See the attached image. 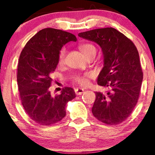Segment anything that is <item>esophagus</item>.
Instances as JSON below:
<instances>
[{"mask_svg": "<svg viewBox=\"0 0 155 155\" xmlns=\"http://www.w3.org/2000/svg\"><path fill=\"white\" fill-rule=\"evenodd\" d=\"M75 93L76 95H81L82 94H83V92L84 91V90L83 89V88H75Z\"/></svg>", "mask_w": 155, "mask_h": 155, "instance_id": "esophagus-1", "label": "esophagus"}]
</instances>
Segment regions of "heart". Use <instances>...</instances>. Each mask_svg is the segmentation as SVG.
Wrapping results in <instances>:
<instances>
[{"label":"heart","instance_id":"1","mask_svg":"<svg viewBox=\"0 0 155 155\" xmlns=\"http://www.w3.org/2000/svg\"><path fill=\"white\" fill-rule=\"evenodd\" d=\"M80 50L83 53L84 56H88L91 54H96V48L94 45L91 44H84L80 46ZM67 50L65 48H62L59 51L58 57V62L59 64H62L64 61L65 55ZM90 77L89 74H85L84 75H76L74 77V80L76 83L81 86H85L88 84V78Z\"/></svg>","mask_w":155,"mask_h":155}]
</instances>
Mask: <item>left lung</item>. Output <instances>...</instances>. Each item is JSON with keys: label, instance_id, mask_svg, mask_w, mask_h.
Masks as SVG:
<instances>
[{"label": "left lung", "instance_id": "8db88e82", "mask_svg": "<svg viewBox=\"0 0 155 155\" xmlns=\"http://www.w3.org/2000/svg\"><path fill=\"white\" fill-rule=\"evenodd\" d=\"M78 35L98 44L104 55V67L97 82L109 91L106 94L96 92L93 115L106 124H120L131 114L139 98L143 74L137 49L113 28L95 29Z\"/></svg>", "mask_w": 155, "mask_h": 155}]
</instances>
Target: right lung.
Segmentation results:
<instances>
[{"label": "right lung", "mask_w": 155, "mask_h": 155, "mask_svg": "<svg viewBox=\"0 0 155 155\" xmlns=\"http://www.w3.org/2000/svg\"><path fill=\"white\" fill-rule=\"evenodd\" d=\"M76 38L71 33L54 28L39 31L27 42L19 57L17 81L22 106L32 120L50 125L66 115L65 106L76 97L74 89L65 87L52 97L49 91L51 74L58 64L64 45Z\"/></svg>", "instance_id": "1"}]
</instances>
